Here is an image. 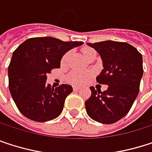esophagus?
<instances>
[{"mask_svg": "<svg viewBox=\"0 0 152 152\" xmlns=\"http://www.w3.org/2000/svg\"><path fill=\"white\" fill-rule=\"evenodd\" d=\"M80 87H78V86H73V90H75V91H78V90H80Z\"/></svg>", "mask_w": 152, "mask_h": 152, "instance_id": "esophagus-1", "label": "esophagus"}]
</instances>
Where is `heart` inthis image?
I'll list each match as a JSON object with an SVG mask.
<instances>
[{
  "instance_id": "heart-1",
  "label": "heart",
  "mask_w": 152,
  "mask_h": 152,
  "mask_svg": "<svg viewBox=\"0 0 152 152\" xmlns=\"http://www.w3.org/2000/svg\"><path fill=\"white\" fill-rule=\"evenodd\" d=\"M96 53L95 51V49L90 48H87L83 49V55L85 56V58H87L88 56ZM70 57V52L65 53L62 58H61V64L64 65L67 63L68 59ZM91 77V74L89 72H80V71H73L72 72H70L67 76V80L74 85H78V84H83L86 83Z\"/></svg>"
}]
</instances>
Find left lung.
Instances as JSON below:
<instances>
[{
    "instance_id": "8db88e82",
    "label": "left lung",
    "mask_w": 152,
    "mask_h": 152,
    "mask_svg": "<svg viewBox=\"0 0 152 152\" xmlns=\"http://www.w3.org/2000/svg\"><path fill=\"white\" fill-rule=\"evenodd\" d=\"M88 44L99 53L104 64L96 82L107 85L108 88L102 92L90 87L91 96L85 102L86 111L97 122L113 124L127 114L139 93L142 56L126 42L105 40Z\"/></svg>"
}]
</instances>
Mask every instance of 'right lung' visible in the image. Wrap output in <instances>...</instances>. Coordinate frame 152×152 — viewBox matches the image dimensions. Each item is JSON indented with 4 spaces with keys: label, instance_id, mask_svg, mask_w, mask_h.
Returning <instances> with one entry per match:
<instances>
[{
    "label": "right lung",
    "instance_id": "1",
    "mask_svg": "<svg viewBox=\"0 0 152 152\" xmlns=\"http://www.w3.org/2000/svg\"><path fill=\"white\" fill-rule=\"evenodd\" d=\"M82 41H63L53 37L30 38L13 52L9 68V88L19 112L29 119L45 122L57 118L71 85L48 84L47 74L60 68L62 56Z\"/></svg>",
    "mask_w": 152,
    "mask_h": 152
}]
</instances>
